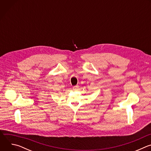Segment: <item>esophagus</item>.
<instances>
[{
  "mask_svg": "<svg viewBox=\"0 0 151 151\" xmlns=\"http://www.w3.org/2000/svg\"><path fill=\"white\" fill-rule=\"evenodd\" d=\"M78 89H79V85L73 86V90H75V91H76V90H78Z\"/></svg>",
  "mask_w": 151,
  "mask_h": 151,
  "instance_id": "obj_1",
  "label": "esophagus"
}]
</instances>
